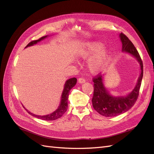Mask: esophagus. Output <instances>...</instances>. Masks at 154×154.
<instances>
[{
	"label": "esophagus",
	"instance_id": "1",
	"mask_svg": "<svg viewBox=\"0 0 154 154\" xmlns=\"http://www.w3.org/2000/svg\"><path fill=\"white\" fill-rule=\"evenodd\" d=\"M85 82V79L83 78H78V82L82 83H84Z\"/></svg>",
	"mask_w": 154,
	"mask_h": 154
}]
</instances>
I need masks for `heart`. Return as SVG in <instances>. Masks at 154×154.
I'll return each mask as SVG.
<instances>
[{
	"instance_id": "1",
	"label": "heart",
	"mask_w": 154,
	"mask_h": 154,
	"mask_svg": "<svg viewBox=\"0 0 154 154\" xmlns=\"http://www.w3.org/2000/svg\"><path fill=\"white\" fill-rule=\"evenodd\" d=\"M103 44L100 42L87 43L78 53V57L87 59L95 54L88 61V68L92 72L98 71L103 68L110 58V52L107 48H102Z\"/></svg>"
}]
</instances>
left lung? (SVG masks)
<instances>
[{"mask_svg": "<svg viewBox=\"0 0 154 154\" xmlns=\"http://www.w3.org/2000/svg\"><path fill=\"white\" fill-rule=\"evenodd\" d=\"M119 36L123 44V51L132 54L137 58L140 63L141 71L136 86L132 92L126 97H117L110 96L103 86L101 74H97L92 78L94 82V93L92 99L93 108L100 114L105 117L118 116L132 108L138 98L143 76V64L136 48L125 34L122 32Z\"/></svg>", "mask_w": 154, "mask_h": 154, "instance_id": "8db88e82", "label": "left lung"}]
</instances>
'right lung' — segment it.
I'll list each match as a JSON object with an SVG mask.
<instances>
[{"label":"right lung","mask_w":154,"mask_h":154,"mask_svg":"<svg viewBox=\"0 0 154 154\" xmlns=\"http://www.w3.org/2000/svg\"><path fill=\"white\" fill-rule=\"evenodd\" d=\"M46 37H47V36H44L41 37V38H40L38 40H32L26 45V48L28 47V46H31V45H32L34 44H36L37 42H38L41 41L42 40L44 39L45 38H46ZM76 82H77V79L76 78H70L68 80L66 81V84H65V86H64L63 92H62L61 103H60V105L58 108V109L56 111H54V112H53L52 114H50L46 115V116H37V115L32 114L27 109H26V111L31 116H34V117L40 119H42V120H45V121H53V120H55L58 118H61L62 116L63 115V114L66 112L67 110V107H68L67 101H68V97H69V92H70V91H71V88L76 85Z\"/></svg>","instance_id":"right-lung-1"}]
</instances>
